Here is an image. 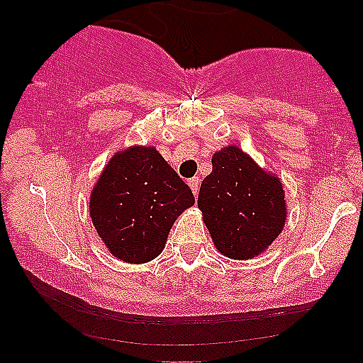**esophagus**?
I'll use <instances>...</instances> for the list:
<instances>
[{
    "label": "esophagus",
    "mask_w": 363,
    "mask_h": 363,
    "mask_svg": "<svg viewBox=\"0 0 363 363\" xmlns=\"http://www.w3.org/2000/svg\"><path fill=\"white\" fill-rule=\"evenodd\" d=\"M187 184H189L191 191H193L194 196L198 194V191H199V179L198 177H191L189 181H187Z\"/></svg>",
    "instance_id": "esophagus-1"
}]
</instances>
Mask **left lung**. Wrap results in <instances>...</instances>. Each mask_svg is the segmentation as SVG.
<instances>
[{
	"label": "left lung",
	"instance_id": "obj_1",
	"mask_svg": "<svg viewBox=\"0 0 363 363\" xmlns=\"http://www.w3.org/2000/svg\"><path fill=\"white\" fill-rule=\"evenodd\" d=\"M210 176L201 182L198 208L215 247L230 259H252L281 234L286 199L281 179L261 169L235 145L211 157Z\"/></svg>",
	"mask_w": 363,
	"mask_h": 363
}]
</instances>
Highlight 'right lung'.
<instances>
[{"label": "right lung", "instance_id": "1", "mask_svg": "<svg viewBox=\"0 0 363 363\" xmlns=\"http://www.w3.org/2000/svg\"><path fill=\"white\" fill-rule=\"evenodd\" d=\"M194 205L189 186L155 147L118 150L90 193V218L112 256L143 264L164 251L170 228Z\"/></svg>", "mask_w": 363, "mask_h": 363}]
</instances>
